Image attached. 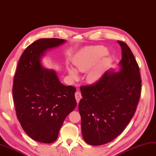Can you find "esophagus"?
Instances as JSON below:
<instances>
[{"label": "esophagus", "mask_w": 156, "mask_h": 156, "mask_svg": "<svg viewBox=\"0 0 156 156\" xmlns=\"http://www.w3.org/2000/svg\"><path fill=\"white\" fill-rule=\"evenodd\" d=\"M75 98H76V99L77 103H78L80 100L81 98H82V94L80 93V91H77L75 93Z\"/></svg>", "instance_id": "1"}]
</instances>
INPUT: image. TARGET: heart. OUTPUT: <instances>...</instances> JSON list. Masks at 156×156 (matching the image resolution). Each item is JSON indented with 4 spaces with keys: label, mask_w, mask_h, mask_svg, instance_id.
Masks as SVG:
<instances>
[{
    "label": "heart",
    "mask_w": 156,
    "mask_h": 156,
    "mask_svg": "<svg viewBox=\"0 0 156 156\" xmlns=\"http://www.w3.org/2000/svg\"><path fill=\"white\" fill-rule=\"evenodd\" d=\"M107 50L105 47L101 45L86 47L80 52L74 59V65L78 70L86 72L97 65L91 69L87 75V80L90 82L98 81L101 76L103 70L107 64V59H100L105 55ZM69 73L73 78H77V73L76 70L70 68Z\"/></svg>",
    "instance_id": "1"
}]
</instances>
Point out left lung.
<instances>
[{"label": "left lung", "instance_id": "1", "mask_svg": "<svg viewBox=\"0 0 156 156\" xmlns=\"http://www.w3.org/2000/svg\"><path fill=\"white\" fill-rule=\"evenodd\" d=\"M118 43L122 50L120 71L107 70L93 84L80 86L82 133L90 145H103L117 138L134 116L140 98L138 63L129 47Z\"/></svg>", "mask_w": 156, "mask_h": 156}]
</instances>
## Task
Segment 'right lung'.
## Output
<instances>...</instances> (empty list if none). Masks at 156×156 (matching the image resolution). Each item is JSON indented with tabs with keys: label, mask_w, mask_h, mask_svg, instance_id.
Listing matches in <instances>:
<instances>
[{
	"label": "right lung",
	"mask_w": 156,
	"mask_h": 156,
	"mask_svg": "<svg viewBox=\"0 0 156 156\" xmlns=\"http://www.w3.org/2000/svg\"><path fill=\"white\" fill-rule=\"evenodd\" d=\"M65 41L57 38L34 41L23 51L14 75L17 118L25 133L39 142H54L65 118L76 106L75 87L63 85L55 70L44 69L41 63L45 51Z\"/></svg>",
	"instance_id": "obj_1"
}]
</instances>
